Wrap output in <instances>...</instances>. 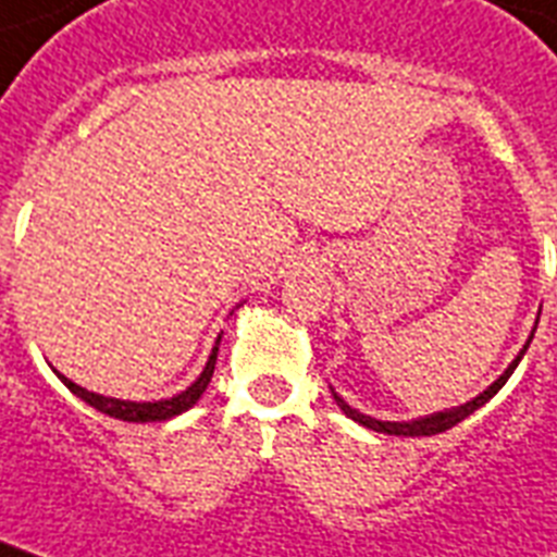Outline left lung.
Returning a JSON list of instances; mask_svg holds the SVG:
<instances>
[{
  "instance_id": "8db88e82",
  "label": "left lung",
  "mask_w": 557,
  "mask_h": 557,
  "mask_svg": "<svg viewBox=\"0 0 557 557\" xmlns=\"http://www.w3.org/2000/svg\"><path fill=\"white\" fill-rule=\"evenodd\" d=\"M529 344H532V338L527 341V347H523V352H520V356L515 358V361H511L509 370L503 372L500 379L494 381L492 387L485 389V393H480V396H476L474 401H468V405H462V407H454V410H445V413H433V416H428V419H416V422H379V419H372V416H364V413H358V410H352V407H349L347 401H344V398L338 396V393H332V396H335L338 407H341V410H344V413L349 416V419H352V422L364 424V428H370V431L389 433V436H433V433L448 431V428H454V424H457V422H462L466 416H471V413H474V410H480V407H483L485 401H488V398H492L494 393H497V389H500L503 384H506V381H509V375H511V372H515V367L520 364V358L527 356Z\"/></svg>"
}]
</instances>
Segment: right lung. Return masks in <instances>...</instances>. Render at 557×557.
Masks as SVG:
<instances>
[{"label":"right lung","instance_id":"obj_1","mask_svg":"<svg viewBox=\"0 0 557 557\" xmlns=\"http://www.w3.org/2000/svg\"><path fill=\"white\" fill-rule=\"evenodd\" d=\"M216 352H219V344L213 347V352H210L208 367H205V372H201L199 379L193 381L185 393H178V396L173 398H164V401H121V398H107V396H98V393H89V389L77 387L74 381H69L65 375H60V372H57V379L63 381L74 396L83 398L86 405H91L95 410H100V413L115 416V419H124V422H161V419H170V416L185 413L187 407H193L196 401H199L201 393L208 389L213 367H216Z\"/></svg>","mask_w":557,"mask_h":557}]
</instances>
